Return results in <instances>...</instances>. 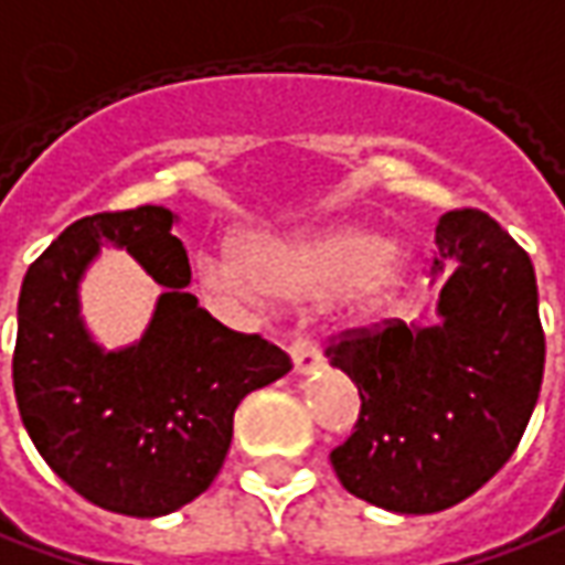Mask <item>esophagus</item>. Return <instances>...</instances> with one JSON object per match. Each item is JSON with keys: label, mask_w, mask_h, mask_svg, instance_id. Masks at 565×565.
I'll list each match as a JSON object with an SVG mask.
<instances>
[{"label": "esophagus", "mask_w": 565, "mask_h": 565, "mask_svg": "<svg viewBox=\"0 0 565 565\" xmlns=\"http://www.w3.org/2000/svg\"><path fill=\"white\" fill-rule=\"evenodd\" d=\"M290 359H294L297 374H312V371L321 367V349H318V343L309 333L297 331L294 340H290Z\"/></svg>", "instance_id": "1"}]
</instances>
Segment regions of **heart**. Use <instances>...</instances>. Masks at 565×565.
<instances>
[{
  "mask_svg": "<svg viewBox=\"0 0 565 565\" xmlns=\"http://www.w3.org/2000/svg\"><path fill=\"white\" fill-rule=\"evenodd\" d=\"M393 256V241L364 228L299 237V241H256L241 265L225 259H206L203 278L216 290H263L271 297H331L362 287L374 302H383L393 287V271L386 268Z\"/></svg>",
  "mask_w": 565,
  "mask_h": 565,
  "instance_id": "obj_1",
  "label": "heart"
}]
</instances>
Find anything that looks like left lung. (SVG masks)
<instances>
[{"instance_id":"left-lung-1","label":"left lung","mask_w":565,"mask_h":565,"mask_svg":"<svg viewBox=\"0 0 565 565\" xmlns=\"http://www.w3.org/2000/svg\"><path fill=\"white\" fill-rule=\"evenodd\" d=\"M429 263L448 271L439 324L383 318L324 347L362 398L331 451L337 479L395 513H439L479 492L516 451L544 374L535 268L489 213H445Z\"/></svg>"}]
</instances>
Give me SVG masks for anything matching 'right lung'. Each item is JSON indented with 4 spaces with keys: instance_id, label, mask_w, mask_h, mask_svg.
<instances>
[{
    "instance_id": "add662e5",
    "label": "right lung",
    "mask_w": 565,
    "mask_h": 565,
    "mask_svg": "<svg viewBox=\"0 0 565 565\" xmlns=\"http://www.w3.org/2000/svg\"><path fill=\"white\" fill-rule=\"evenodd\" d=\"M163 206L76 218L26 268L11 359L14 398L42 460L95 508L163 516L210 489L241 398L294 362L225 328L185 294L191 266ZM102 243L126 246L168 287L136 348L102 353L75 315V284Z\"/></svg>"
}]
</instances>
